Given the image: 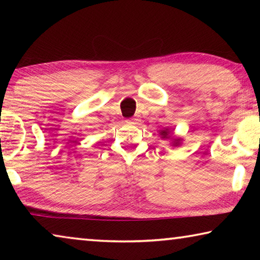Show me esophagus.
<instances>
[{
	"instance_id": "34e87169",
	"label": "esophagus",
	"mask_w": 260,
	"mask_h": 260,
	"mask_svg": "<svg viewBox=\"0 0 260 260\" xmlns=\"http://www.w3.org/2000/svg\"><path fill=\"white\" fill-rule=\"evenodd\" d=\"M139 121H140L139 118H131V119L126 120V122L128 125H136V124H139Z\"/></svg>"
}]
</instances>
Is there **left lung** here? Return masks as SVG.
I'll return each mask as SVG.
<instances>
[{
    "label": "left lung",
    "instance_id": "8db88e82",
    "mask_svg": "<svg viewBox=\"0 0 260 260\" xmlns=\"http://www.w3.org/2000/svg\"><path fill=\"white\" fill-rule=\"evenodd\" d=\"M173 132H174V129L171 131L169 127H167V128L159 131V135H160V138L162 140H165V139L171 140V144H172L173 147H178V146H180V144H181L182 138H178V136H174Z\"/></svg>",
    "mask_w": 260,
    "mask_h": 260
}]
</instances>
